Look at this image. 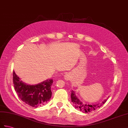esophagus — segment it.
<instances>
[{
    "label": "esophagus",
    "mask_w": 128,
    "mask_h": 128,
    "mask_svg": "<svg viewBox=\"0 0 128 128\" xmlns=\"http://www.w3.org/2000/svg\"><path fill=\"white\" fill-rule=\"evenodd\" d=\"M70 76L69 74L66 73V74H64V79L65 80H69L70 79Z\"/></svg>",
    "instance_id": "1"
}]
</instances>
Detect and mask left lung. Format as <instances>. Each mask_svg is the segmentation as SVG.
I'll return each mask as SVG.
<instances>
[{
	"label": "left lung",
	"instance_id": "left-lung-1",
	"mask_svg": "<svg viewBox=\"0 0 128 128\" xmlns=\"http://www.w3.org/2000/svg\"><path fill=\"white\" fill-rule=\"evenodd\" d=\"M71 102H72L74 107L78 110H80V111L82 112L88 113L91 112L92 111H94L96 109L100 108L101 106L103 105L105 102L107 101L108 98L104 99L101 103H98V104H85L82 101H81L79 99L78 96H77L76 94V92L74 91L73 90H72L71 91Z\"/></svg>",
	"mask_w": 128,
	"mask_h": 128
}]
</instances>
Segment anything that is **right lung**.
I'll return each instance as SVG.
<instances>
[{"label":"right lung","mask_w":128,"mask_h":128,"mask_svg":"<svg viewBox=\"0 0 128 128\" xmlns=\"http://www.w3.org/2000/svg\"><path fill=\"white\" fill-rule=\"evenodd\" d=\"M13 82L14 90L18 96L30 106H41L47 103L51 98L52 79H46L36 85H30L21 80L14 71Z\"/></svg>","instance_id":"add662e5"}]
</instances>
